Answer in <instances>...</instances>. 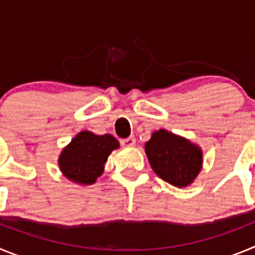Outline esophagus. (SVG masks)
I'll list each match as a JSON object with an SVG mask.
<instances>
[{"mask_svg": "<svg viewBox=\"0 0 255 255\" xmlns=\"http://www.w3.org/2000/svg\"><path fill=\"white\" fill-rule=\"evenodd\" d=\"M121 145L123 147H134L135 145V138L130 136V138H126V139H121Z\"/></svg>", "mask_w": 255, "mask_h": 255, "instance_id": "34e87169", "label": "esophagus"}]
</instances>
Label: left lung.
Returning a JSON list of instances; mask_svg holds the SVG:
<instances>
[{"instance_id":"obj_1","label":"left lung","mask_w":255,"mask_h":255,"mask_svg":"<svg viewBox=\"0 0 255 255\" xmlns=\"http://www.w3.org/2000/svg\"><path fill=\"white\" fill-rule=\"evenodd\" d=\"M144 150L157 176L177 188L191 185L203 167L202 148L166 129L153 131Z\"/></svg>"}]
</instances>
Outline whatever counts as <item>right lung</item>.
Segmentation results:
<instances>
[{
  "label": "right lung",
  "instance_id": "add662e5",
  "mask_svg": "<svg viewBox=\"0 0 255 255\" xmlns=\"http://www.w3.org/2000/svg\"><path fill=\"white\" fill-rule=\"evenodd\" d=\"M120 143L111 134L78 132L58 155V167L67 180L82 186L92 185L105 171V163Z\"/></svg>",
  "mask_w": 255,
  "mask_h": 255
}]
</instances>
